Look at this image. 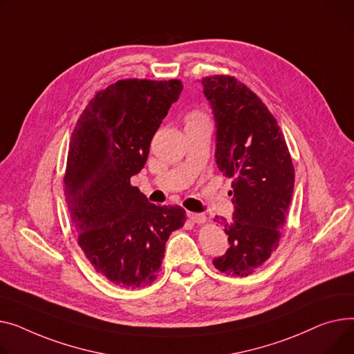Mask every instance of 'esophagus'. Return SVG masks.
<instances>
[{
  "mask_svg": "<svg viewBox=\"0 0 354 354\" xmlns=\"http://www.w3.org/2000/svg\"><path fill=\"white\" fill-rule=\"evenodd\" d=\"M186 216L191 222L194 223H205L206 222V215L203 214H195V212H186Z\"/></svg>",
  "mask_w": 354,
  "mask_h": 354,
  "instance_id": "1",
  "label": "esophagus"
}]
</instances>
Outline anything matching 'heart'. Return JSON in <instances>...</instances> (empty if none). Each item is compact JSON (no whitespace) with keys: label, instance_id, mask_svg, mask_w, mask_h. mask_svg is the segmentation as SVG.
Masks as SVG:
<instances>
[{"label":"heart","instance_id":"1","mask_svg":"<svg viewBox=\"0 0 354 354\" xmlns=\"http://www.w3.org/2000/svg\"><path fill=\"white\" fill-rule=\"evenodd\" d=\"M185 121H186V125L201 124V122H209L207 115H206L203 111H201V109H194V111H191V112H187V115H186V118H185Z\"/></svg>","mask_w":354,"mask_h":354}]
</instances>
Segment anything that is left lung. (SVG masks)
<instances>
[{
	"label": "left lung",
	"instance_id": "left-lung-1",
	"mask_svg": "<svg viewBox=\"0 0 354 354\" xmlns=\"http://www.w3.org/2000/svg\"><path fill=\"white\" fill-rule=\"evenodd\" d=\"M202 84L215 113L216 163L233 178V221L215 219L230 246L214 266L246 277L279 246L293 195V162L276 118L250 88L230 75H209Z\"/></svg>",
	"mask_w": 354,
	"mask_h": 354
}]
</instances>
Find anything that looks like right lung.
I'll return each mask as SVG.
<instances>
[{
	"label": "right lung",
	"mask_w": 354,
	"mask_h": 354,
	"mask_svg": "<svg viewBox=\"0 0 354 354\" xmlns=\"http://www.w3.org/2000/svg\"><path fill=\"white\" fill-rule=\"evenodd\" d=\"M182 88L179 80L116 81L93 95L71 135L64 196L78 245L122 288L152 283L169 234L186 222L183 207L152 205L131 185Z\"/></svg>",
	"instance_id": "obj_1"
}]
</instances>
